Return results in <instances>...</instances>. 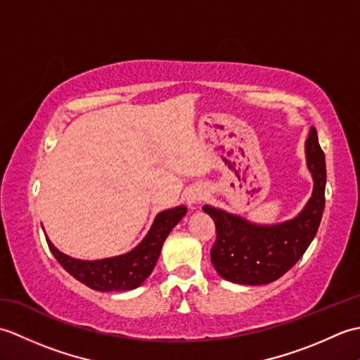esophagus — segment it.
I'll use <instances>...</instances> for the list:
<instances>
[{"mask_svg": "<svg viewBox=\"0 0 360 360\" xmlns=\"http://www.w3.org/2000/svg\"><path fill=\"white\" fill-rule=\"evenodd\" d=\"M204 198H205V192H202V190H200V188L192 190V192H190V195H188V204L190 205L201 204Z\"/></svg>", "mask_w": 360, "mask_h": 360, "instance_id": "esophagus-1", "label": "esophagus"}]
</instances>
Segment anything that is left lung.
<instances>
[{"label":"left lung","mask_w":360,"mask_h":360,"mask_svg":"<svg viewBox=\"0 0 360 360\" xmlns=\"http://www.w3.org/2000/svg\"><path fill=\"white\" fill-rule=\"evenodd\" d=\"M304 147L314 190L295 218L262 226L212 205L202 207L217 227V241L210 250L212 263L227 281L258 286L278 280L303 257L314 240L325 209L326 186L325 155L314 127Z\"/></svg>","instance_id":"1"}]
</instances>
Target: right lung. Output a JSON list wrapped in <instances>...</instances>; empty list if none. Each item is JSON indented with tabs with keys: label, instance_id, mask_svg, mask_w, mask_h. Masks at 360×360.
Returning <instances> with one entry per match:
<instances>
[{
	"label": "right lung",
	"instance_id": "add662e5",
	"mask_svg": "<svg viewBox=\"0 0 360 360\" xmlns=\"http://www.w3.org/2000/svg\"><path fill=\"white\" fill-rule=\"evenodd\" d=\"M186 205H178L156 215L145 238L137 246L124 255L103 258V259H77L65 255L53 244L48 246L57 262L70 272L75 280L94 290L102 292H117V290H131L139 288L150 277L160 255V249L172 229L186 217Z\"/></svg>",
	"mask_w": 360,
	"mask_h": 360
}]
</instances>
